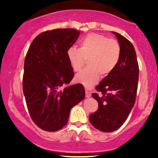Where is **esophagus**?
<instances>
[{
  "label": "esophagus",
  "mask_w": 158,
  "mask_h": 158,
  "mask_svg": "<svg viewBox=\"0 0 158 158\" xmlns=\"http://www.w3.org/2000/svg\"><path fill=\"white\" fill-rule=\"evenodd\" d=\"M90 96H91L90 93L88 91L87 89H86L85 90V97H86V98H89V97H90Z\"/></svg>",
  "instance_id": "esophagus-1"
}]
</instances>
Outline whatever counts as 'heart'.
I'll return each mask as SVG.
<instances>
[{
    "mask_svg": "<svg viewBox=\"0 0 158 158\" xmlns=\"http://www.w3.org/2000/svg\"><path fill=\"white\" fill-rule=\"evenodd\" d=\"M121 55L120 44L116 40L91 33L80 41V48L70 47L67 57L71 68L78 72L88 60V68L77 74L75 80L90 88L98 83L101 74L106 76L117 66Z\"/></svg>",
    "mask_w": 158,
    "mask_h": 158,
    "instance_id": "1",
    "label": "heart"
}]
</instances>
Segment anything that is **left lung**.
Masks as SVG:
<instances>
[{
    "label": "left lung",
    "mask_w": 158,
    "mask_h": 158,
    "mask_svg": "<svg viewBox=\"0 0 158 158\" xmlns=\"http://www.w3.org/2000/svg\"><path fill=\"white\" fill-rule=\"evenodd\" d=\"M112 33L120 44V59L113 72L96 86V90L102 95L92 94L93 98L98 101V109L89 116L90 124L103 132L116 130L127 120L135 105L139 79L135 47L120 34Z\"/></svg>",
    "instance_id": "1"
}]
</instances>
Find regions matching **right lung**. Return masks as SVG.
<instances>
[{
  "mask_svg": "<svg viewBox=\"0 0 158 158\" xmlns=\"http://www.w3.org/2000/svg\"><path fill=\"white\" fill-rule=\"evenodd\" d=\"M79 35L73 29L44 31L36 36L27 52L23 91L31 119L43 130L61 129L68 123L71 109L85 98L83 85H68L74 72L67 52Z\"/></svg>",
  "mask_w": 158,
  "mask_h": 158,
  "instance_id": "add662e5",
  "label": "right lung"
}]
</instances>
